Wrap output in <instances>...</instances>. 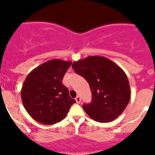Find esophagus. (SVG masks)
<instances>
[{"label": "esophagus", "mask_w": 155, "mask_h": 155, "mask_svg": "<svg viewBox=\"0 0 155 155\" xmlns=\"http://www.w3.org/2000/svg\"><path fill=\"white\" fill-rule=\"evenodd\" d=\"M75 100H76V103H77V104H79V103L81 102V97L79 96L76 97L75 98Z\"/></svg>", "instance_id": "esophagus-1"}]
</instances>
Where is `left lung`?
Segmentation results:
<instances>
[{"instance_id":"obj_1","label":"left lung","mask_w":155,"mask_h":155,"mask_svg":"<svg viewBox=\"0 0 155 155\" xmlns=\"http://www.w3.org/2000/svg\"><path fill=\"white\" fill-rule=\"evenodd\" d=\"M72 68L89 84L91 102L82 108L92 119L109 122L124 112L130 99V89L120 67L107 58L88 56L73 62Z\"/></svg>"}]
</instances>
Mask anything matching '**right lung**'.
<instances>
[{"label": "right lung", "instance_id": "add662e5", "mask_svg": "<svg viewBox=\"0 0 155 155\" xmlns=\"http://www.w3.org/2000/svg\"><path fill=\"white\" fill-rule=\"evenodd\" d=\"M70 65V61L53 59L34 69L26 77L21 101L28 113L37 122L48 125L62 121L76 103L62 83Z\"/></svg>", "mask_w": 155, "mask_h": 155}]
</instances>
